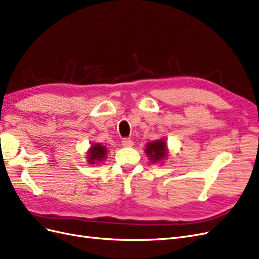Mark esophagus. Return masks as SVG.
<instances>
[{
  "label": "esophagus",
  "mask_w": 259,
  "mask_h": 259,
  "mask_svg": "<svg viewBox=\"0 0 259 259\" xmlns=\"http://www.w3.org/2000/svg\"><path fill=\"white\" fill-rule=\"evenodd\" d=\"M122 145L125 148H131V147L134 146V142H133V140L130 139V138H124L122 140Z\"/></svg>",
  "instance_id": "1"
}]
</instances>
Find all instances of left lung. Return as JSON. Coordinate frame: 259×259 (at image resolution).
Here are the masks:
<instances>
[{
  "label": "left lung",
  "instance_id": "1",
  "mask_svg": "<svg viewBox=\"0 0 259 259\" xmlns=\"http://www.w3.org/2000/svg\"><path fill=\"white\" fill-rule=\"evenodd\" d=\"M145 152L151 163L161 162L165 160L168 155V149L165 139L161 138L154 142H150L146 145Z\"/></svg>",
  "mask_w": 259,
  "mask_h": 259
}]
</instances>
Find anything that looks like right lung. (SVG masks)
Returning <instances> with one entry per match:
<instances>
[{
	"label": "right lung",
	"instance_id": "1",
	"mask_svg": "<svg viewBox=\"0 0 259 259\" xmlns=\"http://www.w3.org/2000/svg\"><path fill=\"white\" fill-rule=\"evenodd\" d=\"M107 153L108 149L106 146L94 143L88 150V156H86V159H88V162L90 164H93L94 165V164H99L104 160H106Z\"/></svg>",
	"mask_w": 259,
	"mask_h": 259
}]
</instances>
